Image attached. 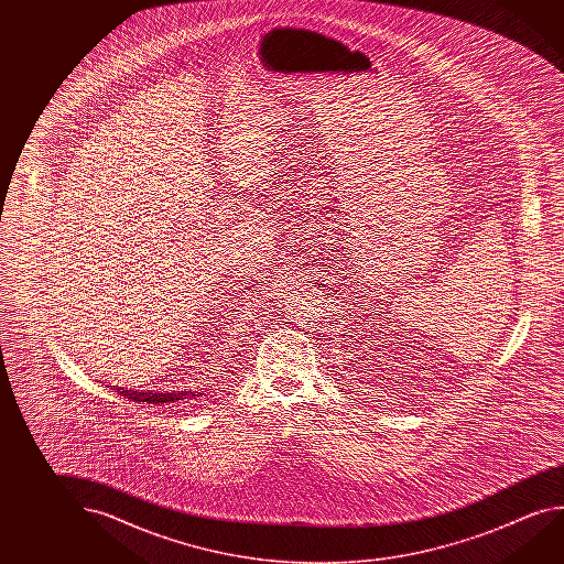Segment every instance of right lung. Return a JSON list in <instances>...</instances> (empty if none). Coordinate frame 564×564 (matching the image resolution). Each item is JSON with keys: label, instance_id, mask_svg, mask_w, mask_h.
Returning a JSON list of instances; mask_svg holds the SVG:
<instances>
[{"label": "right lung", "instance_id": "1", "mask_svg": "<svg viewBox=\"0 0 564 564\" xmlns=\"http://www.w3.org/2000/svg\"><path fill=\"white\" fill-rule=\"evenodd\" d=\"M113 388V386H111ZM118 389V393H121L123 398L133 399V401H138V403H171V401H178V399L185 398V393H159V391H133V389Z\"/></svg>", "mask_w": 564, "mask_h": 564}]
</instances>
